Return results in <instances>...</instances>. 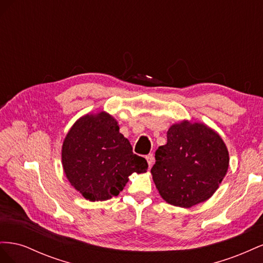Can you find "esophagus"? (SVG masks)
<instances>
[{
	"mask_svg": "<svg viewBox=\"0 0 263 263\" xmlns=\"http://www.w3.org/2000/svg\"><path fill=\"white\" fill-rule=\"evenodd\" d=\"M146 160H147L149 166L153 165V163H154V155H153V154L147 155V156H146Z\"/></svg>",
	"mask_w": 263,
	"mask_h": 263,
	"instance_id": "esophagus-1",
	"label": "esophagus"
}]
</instances>
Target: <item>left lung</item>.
Instances as JSON below:
<instances>
[{"instance_id": "8db88e82", "label": "left lung", "mask_w": 263, "mask_h": 263, "mask_svg": "<svg viewBox=\"0 0 263 263\" xmlns=\"http://www.w3.org/2000/svg\"><path fill=\"white\" fill-rule=\"evenodd\" d=\"M166 139L156 150L150 171L159 194L166 203L184 209L208 201L229 165L220 135L204 123L183 119L169 127Z\"/></svg>"}]
</instances>
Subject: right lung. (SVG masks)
I'll use <instances>...</instances> for the list:
<instances>
[{
    "mask_svg": "<svg viewBox=\"0 0 263 263\" xmlns=\"http://www.w3.org/2000/svg\"><path fill=\"white\" fill-rule=\"evenodd\" d=\"M66 178L90 202L122 192L133 173H145V158L133 153L116 119L105 110L87 113L71 126L61 148Z\"/></svg>",
    "mask_w": 263,
    "mask_h": 263,
    "instance_id": "right-lung-1",
    "label": "right lung"
}]
</instances>
